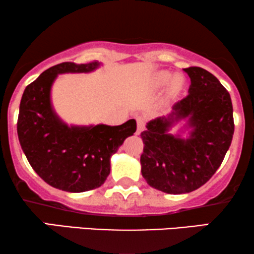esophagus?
<instances>
[{
  "mask_svg": "<svg viewBox=\"0 0 254 254\" xmlns=\"http://www.w3.org/2000/svg\"><path fill=\"white\" fill-rule=\"evenodd\" d=\"M136 121H137V130H136V134H140L142 130L144 129V126H145V123H144V119L142 117H137L136 118Z\"/></svg>",
  "mask_w": 254,
  "mask_h": 254,
  "instance_id": "1",
  "label": "esophagus"
}]
</instances>
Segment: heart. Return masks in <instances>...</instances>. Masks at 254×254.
Listing matches in <instances>:
<instances>
[{
    "mask_svg": "<svg viewBox=\"0 0 254 254\" xmlns=\"http://www.w3.org/2000/svg\"><path fill=\"white\" fill-rule=\"evenodd\" d=\"M171 79V74L169 71H159L155 76V85L156 88H163V86L168 84ZM183 85V79L179 77V76H176V77L172 78L171 83H170V89L169 92L171 95H176L177 92L182 89Z\"/></svg>",
    "mask_w": 254,
    "mask_h": 254,
    "instance_id": "1",
    "label": "heart"
}]
</instances>
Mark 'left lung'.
Segmentation results:
<instances>
[{
	"instance_id": "1",
	"label": "left lung",
	"mask_w": 254,
	"mask_h": 254,
	"mask_svg": "<svg viewBox=\"0 0 254 254\" xmlns=\"http://www.w3.org/2000/svg\"><path fill=\"white\" fill-rule=\"evenodd\" d=\"M190 78L189 95L172 106V113L147 124L141 133V172L154 189L168 194L193 192L209 180L223 162L235 130L228 90L206 69H184ZM188 119L189 139L167 131Z\"/></svg>"
}]
</instances>
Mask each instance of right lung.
I'll list each match as a JSON object with an SVG mask.
<instances>
[{
  "mask_svg": "<svg viewBox=\"0 0 254 254\" xmlns=\"http://www.w3.org/2000/svg\"><path fill=\"white\" fill-rule=\"evenodd\" d=\"M99 62H62L45 70L24 90L17 133L32 169L44 182L65 192H86L105 183L110 158L136 131L130 119L120 126L69 127L52 109L51 86L58 74L89 72Z\"/></svg>",
  "mask_w": 254,
  "mask_h": 254,
  "instance_id": "add662e5",
  "label": "right lung"
}]
</instances>
